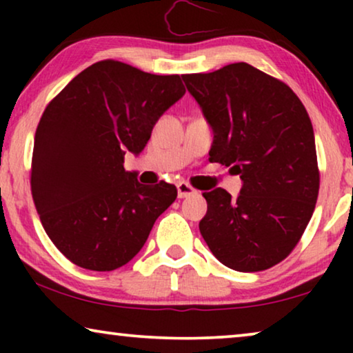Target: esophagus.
Returning <instances> with one entry per match:
<instances>
[{
	"label": "esophagus",
	"mask_w": 353,
	"mask_h": 353,
	"mask_svg": "<svg viewBox=\"0 0 353 353\" xmlns=\"http://www.w3.org/2000/svg\"><path fill=\"white\" fill-rule=\"evenodd\" d=\"M176 190H178V197H180V199H185V197L194 196L196 192H197V191L194 190V188H192L191 185H188V183H185V181L178 183Z\"/></svg>",
	"instance_id": "obj_1"
}]
</instances>
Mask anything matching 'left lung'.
I'll list each match as a JSON object with an SVG mask.
<instances>
[{
  "label": "left lung",
  "instance_id": "left-lung-1",
  "mask_svg": "<svg viewBox=\"0 0 353 353\" xmlns=\"http://www.w3.org/2000/svg\"><path fill=\"white\" fill-rule=\"evenodd\" d=\"M181 79L214 133L210 162L233 165L243 181L238 197L221 188L202 194V238L236 272L273 267L296 248L316 204L310 117L288 85L245 62Z\"/></svg>",
  "mask_w": 353,
  "mask_h": 353
}]
</instances>
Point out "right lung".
Returning a JSON list of instances; mask_svg holds the SVG:
<instances>
[{
    "instance_id": "obj_1",
    "label": "right lung",
    "mask_w": 353,
    "mask_h": 353,
    "mask_svg": "<svg viewBox=\"0 0 353 353\" xmlns=\"http://www.w3.org/2000/svg\"><path fill=\"white\" fill-rule=\"evenodd\" d=\"M185 93L180 75L101 61L48 104L33 144L32 196L46 234L70 262L94 272L123 267L176 199L165 181L141 185L123 157L139 156Z\"/></svg>"
}]
</instances>
